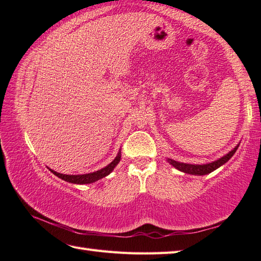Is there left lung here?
Returning <instances> with one entry per match:
<instances>
[{
    "mask_svg": "<svg viewBox=\"0 0 261 261\" xmlns=\"http://www.w3.org/2000/svg\"><path fill=\"white\" fill-rule=\"evenodd\" d=\"M239 144L233 148V149L227 152L226 155H224L223 157L218 158V160L214 161L212 163H207V164H187V163H181V162H176L174 160H171V158H166V161L170 163V164L175 167L176 170L181 171L183 173H187V174H191V175H206L209 174V173L214 172L217 170L218 167H221L222 165L225 164V163L231 158L234 154H236L237 149L239 148Z\"/></svg>",
    "mask_w": 261,
    "mask_h": 261,
    "instance_id": "obj_1",
    "label": "left lung"
}]
</instances>
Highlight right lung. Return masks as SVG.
<instances>
[{"label":"right lung","mask_w":261,"mask_h":261,"mask_svg":"<svg viewBox=\"0 0 261 261\" xmlns=\"http://www.w3.org/2000/svg\"><path fill=\"white\" fill-rule=\"evenodd\" d=\"M121 160V149L117 152L116 157L114 158L113 161H112L109 165L100 168V170L93 172V173H87V174H76V175H69V174H62V173H58L53 170L49 171L53 173L54 175H56L60 178H62L63 181L66 182H70V183H73V185H89V183H94L96 181L100 180V178H103L105 176H107L112 173V171L114 170L115 166L119 164Z\"/></svg>","instance_id":"obj_1"}]
</instances>
